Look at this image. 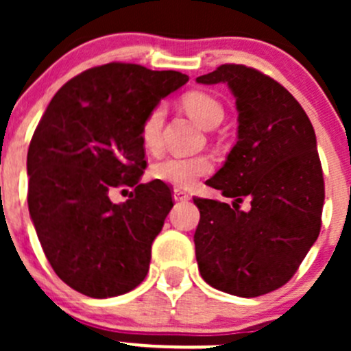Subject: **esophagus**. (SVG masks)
<instances>
[{
	"instance_id": "esophagus-1",
	"label": "esophagus",
	"mask_w": 351,
	"mask_h": 351,
	"mask_svg": "<svg viewBox=\"0 0 351 351\" xmlns=\"http://www.w3.org/2000/svg\"><path fill=\"white\" fill-rule=\"evenodd\" d=\"M173 198H175L176 202H186L190 200V195L186 192H183L182 189H175L173 190Z\"/></svg>"
}]
</instances>
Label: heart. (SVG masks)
I'll list each match as a JSON object with an SVG mask.
<instances>
[{
  "instance_id": "1",
  "label": "heart",
  "mask_w": 351,
  "mask_h": 351,
  "mask_svg": "<svg viewBox=\"0 0 351 351\" xmlns=\"http://www.w3.org/2000/svg\"><path fill=\"white\" fill-rule=\"evenodd\" d=\"M183 107L186 112L205 129L219 125L224 119V108L221 101L204 91H190L183 97ZM162 122H165V107L156 105L149 110L141 125V141L149 151H159L162 143ZM212 169V161L208 156H166L153 166V176L161 182L175 185L178 189H190L198 178L208 175Z\"/></svg>"
}]
</instances>
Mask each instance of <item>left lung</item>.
Returning a JSON list of instances; mask_svg holds the SVG:
<instances>
[{"mask_svg": "<svg viewBox=\"0 0 351 351\" xmlns=\"http://www.w3.org/2000/svg\"><path fill=\"white\" fill-rule=\"evenodd\" d=\"M197 83H226L236 98L238 143L207 182L229 204L193 198L195 256L214 289L258 297L285 285L321 231L324 180L316 134L299 101L267 74L222 64ZM250 198L252 208L236 203Z\"/></svg>", "mask_w": 351, "mask_h": 351, "instance_id": "left-lung-1", "label": "left lung"}]
</instances>
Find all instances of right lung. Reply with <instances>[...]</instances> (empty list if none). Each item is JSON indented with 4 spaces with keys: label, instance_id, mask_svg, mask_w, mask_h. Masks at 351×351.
I'll return each mask as SVG.
<instances>
[{
    "label": "right lung",
    "instance_id": "obj_1",
    "mask_svg": "<svg viewBox=\"0 0 351 351\" xmlns=\"http://www.w3.org/2000/svg\"><path fill=\"white\" fill-rule=\"evenodd\" d=\"M186 81L178 71L110 62L67 81L42 115L27 154L28 210L49 263L71 289L107 299L146 278L173 197L161 180L139 183L141 125ZM119 186L134 192L113 204Z\"/></svg>",
    "mask_w": 351,
    "mask_h": 351
}]
</instances>
